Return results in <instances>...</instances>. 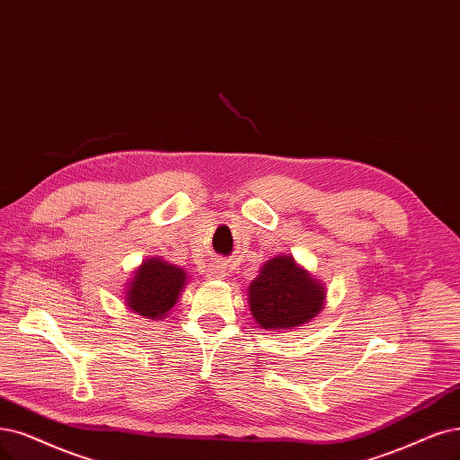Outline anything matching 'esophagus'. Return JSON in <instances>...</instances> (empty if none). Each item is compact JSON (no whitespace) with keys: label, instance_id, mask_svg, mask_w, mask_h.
Returning <instances> with one entry per match:
<instances>
[{"label":"esophagus","instance_id":"obj_1","mask_svg":"<svg viewBox=\"0 0 460 460\" xmlns=\"http://www.w3.org/2000/svg\"><path fill=\"white\" fill-rule=\"evenodd\" d=\"M207 277H208V279H221V277H226V267L221 265V263L210 265V267L207 269Z\"/></svg>","mask_w":460,"mask_h":460}]
</instances>
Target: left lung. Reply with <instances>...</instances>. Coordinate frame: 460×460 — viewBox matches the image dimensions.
Here are the masks:
<instances>
[{
    "mask_svg": "<svg viewBox=\"0 0 460 460\" xmlns=\"http://www.w3.org/2000/svg\"><path fill=\"white\" fill-rule=\"evenodd\" d=\"M252 316L265 330H288L313 320L324 307L326 292L292 256L267 261L248 288Z\"/></svg>",
    "mask_w": 460,
    "mask_h": 460,
    "instance_id": "1",
    "label": "left lung"
}]
</instances>
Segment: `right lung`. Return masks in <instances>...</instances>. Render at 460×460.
Instances as JSON below:
<instances>
[{"instance_id": "1", "label": "right lung", "mask_w": 460, "mask_h": 460, "mask_svg": "<svg viewBox=\"0 0 460 460\" xmlns=\"http://www.w3.org/2000/svg\"><path fill=\"white\" fill-rule=\"evenodd\" d=\"M185 270L161 260H146L128 286L127 305L142 316L161 320L174 307L185 286Z\"/></svg>"}]
</instances>
